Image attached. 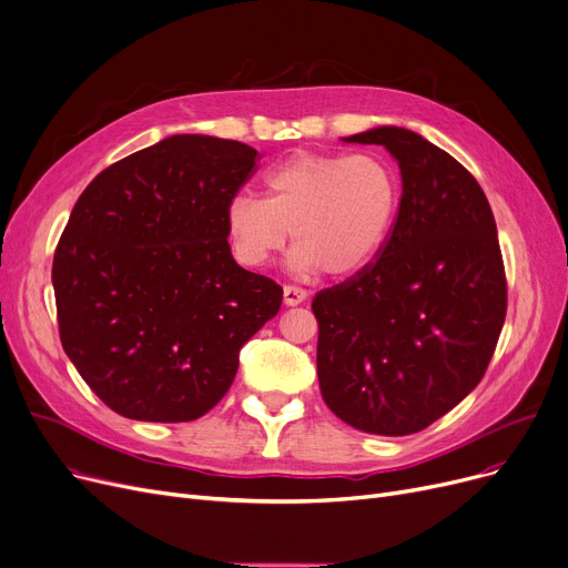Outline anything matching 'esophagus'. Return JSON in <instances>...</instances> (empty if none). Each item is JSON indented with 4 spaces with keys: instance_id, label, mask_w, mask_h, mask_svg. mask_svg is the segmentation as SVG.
<instances>
[{
    "instance_id": "esophagus-1",
    "label": "esophagus",
    "mask_w": 568,
    "mask_h": 568,
    "mask_svg": "<svg viewBox=\"0 0 568 568\" xmlns=\"http://www.w3.org/2000/svg\"><path fill=\"white\" fill-rule=\"evenodd\" d=\"M308 297V292L304 287H297V285H285L283 287V300L287 306H300L304 304Z\"/></svg>"
}]
</instances>
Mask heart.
<instances>
[{
	"label": "heart",
	"mask_w": 568,
	"mask_h": 568,
	"mask_svg": "<svg viewBox=\"0 0 568 568\" xmlns=\"http://www.w3.org/2000/svg\"><path fill=\"white\" fill-rule=\"evenodd\" d=\"M262 183L264 200L239 192L225 209L230 248L248 268L274 260L292 232L294 271L355 274L381 253L399 209V179L372 153L300 151Z\"/></svg>",
	"instance_id": "b5f03b06"
}]
</instances>
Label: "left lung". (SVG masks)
<instances>
[{"instance_id":"1","label":"left lung","mask_w":568,"mask_h":568,"mask_svg":"<svg viewBox=\"0 0 568 568\" xmlns=\"http://www.w3.org/2000/svg\"><path fill=\"white\" fill-rule=\"evenodd\" d=\"M343 141L387 148L402 202L378 257L313 297L320 392L351 427L406 436L455 408L495 355L508 302L497 225L478 181L420 134Z\"/></svg>"}]
</instances>
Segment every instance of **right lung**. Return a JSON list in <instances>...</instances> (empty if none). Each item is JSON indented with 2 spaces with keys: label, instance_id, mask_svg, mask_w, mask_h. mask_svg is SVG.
Segmentation results:
<instances>
[{
  "label": "right lung",
  "instance_id": "1",
  "mask_svg": "<svg viewBox=\"0 0 568 568\" xmlns=\"http://www.w3.org/2000/svg\"><path fill=\"white\" fill-rule=\"evenodd\" d=\"M257 151L176 134L106 166L53 257L60 341L111 410L190 423L225 397L283 287L232 257L225 209Z\"/></svg>",
  "mask_w": 568,
  "mask_h": 568
}]
</instances>
